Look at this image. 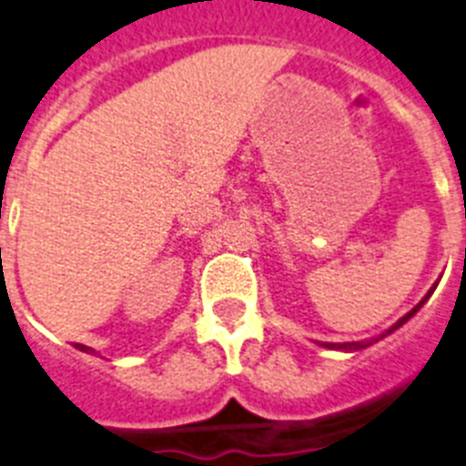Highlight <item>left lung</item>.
<instances>
[{
    "instance_id": "obj_1",
    "label": "left lung",
    "mask_w": 466,
    "mask_h": 466,
    "mask_svg": "<svg viewBox=\"0 0 466 466\" xmlns=\"http://www.w3.org/2000/svg\"><path fill=\"white\" fill-rule=\"evenodd\" d=\"M436 285H439V282H433V288L429 289L427 294H424V297H422V301H420V304H417V306H412L410 311L405 313L403 318H399V320H396V323H393L391 328H389V329H384V332H381V335L372 337V339H363V341H344V344H329V341H320V344H318V347L329 349V351H347V353H353V351H363V349L372 347V344H377V341H380V339H384V337H389V335H391V332H396V329H399V328H403V325L408 323V320H410V318L415 316V313L420 311V309H422L424 304H427V301H429V297H431V294H433V289H436Z\"/></svg>"
}]
</instances>
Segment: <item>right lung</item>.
I'll return each mask as SVG.
<instances>
[{
    "mask_svg": "<svg viewBox=\"0 0 466 466\" xmlns=\"http://www.w3.org/2000/svg\"><path fill=\"white\" fill-rule=\"evenodd\" d=\"M75 349H77V351H85V353H94V349L91 347H85V344H73Z\"/></svg>",
    "mask_w": 466,
    "mask_h": 466,
    "instance_id": "obj_1",
    "label": "right lung"
}]
</instances>
